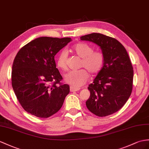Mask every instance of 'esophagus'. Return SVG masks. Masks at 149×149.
I'll return each mask as SVG.
<instances>
[{"label":"esophagus","mask_w":149,"mask_h":149,"mask_svg":"<svg viewBox=\"0 0 149 149\" xmlns=\"http://www.w3.org/2000/svg\"><path fill=\"white\" fill-rule=\"evenodd\" d=\"M79 88H74V87H72V86H70V91L72 92H77L79 90Z\"/></svg>","instance_id":"34e87169"}]
</instances>
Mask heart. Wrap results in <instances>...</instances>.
<instances>
[{"mask_svg": "<svg viewBox=\"0 0 149 149\" xmlns=\"http://www.w3.org/2000/svg\"><path fill=\"white\" fill-rule=\"evenodd\" d=\"M76 55L81 58L80 68H84L78 71H70L64 77V80L72 87L78 88L83 85L88 80L89 72L92 75L97 74L102 70L105 61L104 54L100 51H93V47L86 43H78L72 47ZM57 67L66 71L67 66V54L61 52L56 59Z\"/></svg>", "mask_w": 149, "mask_h": 149, "instance_id": "1", "label": "heart"}]
</instances>
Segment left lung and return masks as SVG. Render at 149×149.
I'll use <instances>...</instances> for the list:
<instances>
[{"label":"left lung","instance_id":"1","mask_svg":"<svg viewBox=\"0 0 149 149\" xmlns=\"http://www.w3.org/2000/svg\"><path fill=\"white\" fill-rule=\"evenodd\" d=\"M100 47L105 57L102 70L88 89V109L100 117L118 111L131 95L133 88V66L126 50L116 39L93 33L80 37Z\"/></svg>","mask_w":149,"mask_h":149}]
</instances>
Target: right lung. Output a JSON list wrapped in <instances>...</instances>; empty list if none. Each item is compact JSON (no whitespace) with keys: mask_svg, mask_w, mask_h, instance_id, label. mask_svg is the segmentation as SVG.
<instances>
[{"mask_svg":"<svg viewBox=\"0 0 149 149\" xmlns=\"http://www.w3.org/2000/svg\"><path fill=\"white\" fill-rule=\"evenodd\" d=\"M71 41L68 37H39L17 52L12 68V86L28 113L47 118L62 107L70 86L60 82L63 77L56 68L54 56Z\"/></svg>","mask_w":149,"mask_h":149,"instance_id":"right-lung-1","label":"right lung"}]
</instances>
